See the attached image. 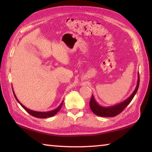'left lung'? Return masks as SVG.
<instances>
[{
    "label": "left lung",
    "instance_id": "left-lung-1",
    "mask_svg": "<svg viewBox=\"0 0 152 152\" xmlns=\"http://www.w3.org/2000/svg\"><path fill=\"white\" fill-rule=\"evenodd\" d=\"M139 85H140V75L138 73V79L137 85H136L135 88L133 93L131 94V96L125 100L124 101L120 102L119 104H117L113 106L110 107H102L100 105L98 102L96 101L93 95H92L91 101H90V107L92 112H93L95 115H98L100 117H112L117 116L119 113H121L123 110H124L127 105L130 103L131 101H132L133 97L137 92Z\"/></svg>",
    "mask_w": 152,
    "mask_h": 152
}]
</instances>
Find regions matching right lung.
Instances as JSON below:
<instances>
[{"label": "right lung", "instance_id": "1", "mask_svg": "<svg viewBox=\"0 0 152 152\" xmlns=\"http://www.w3.org/2000/svg\"><path fill=\"white\" fill-rule=\"evenodd\" d=\"M12 92H13V94H14V96L15 97V99H16V100L17 101V102H19V103L21 105V107L23 108V109L26 110V111L27 113H29V114L31 115H32V116L35 117H37V118H42V119H44V118H48V117H51L52 116H54V115L57 113L59 110H60L61 109V106H62L63 104V102L64 101L61 102V103L60 104V106H59L57 109H56L54 110H50V111H48V112H38V111H35V110H30L28 109V108L25 107L24 105H23L20 102H19V100H18V99L16 96V95H15L14 91H12Z\"/></svg>", "mask_w": 152, "mask_h": 152}]
</instances>
